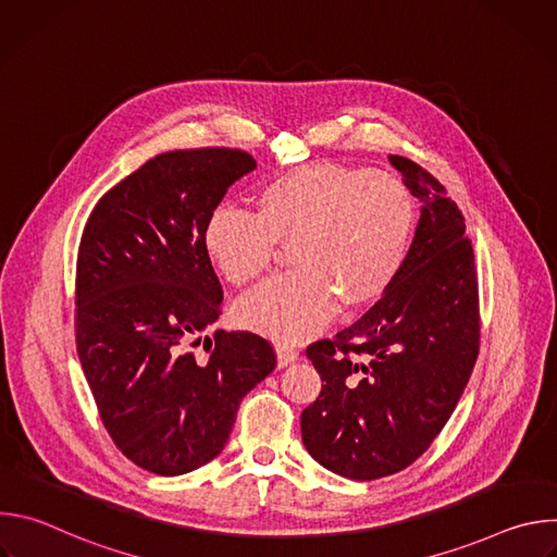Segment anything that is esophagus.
Listing matches in <instances>:
<instances>
[{
    "label": "esophagus",
    "mask_w": 557,
    "mask_h": 557,
    "mask_svg": "<svg viewBox=\"0 0 557 557\" xmlns=\"http://www.w3.org/2000/svg\"><path fill=\"white\" fill-rule=\"evenodd\" d=\"M275 352H277V366L280 368L290 366L299 357V352L293 346H288V344H275Z\"/></svg>",
    "instance_id": "1"
}]
</instances>
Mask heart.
Here are the masks:
<instances>
[{"label":"heart","instance_id":"heart-1","mask_svg":"<svg viewBox=\"0 0 557 557\" xmlns=\"http://www.w3.org/2000/svg\"><path fill=\"white\" fill-rule=\"evenodd\" d=\"M256 213L218 205L202 243L235 286L260 280L280 243L295 245L297 271L277 277L237 306L240 322L295 344L320 333L339 310L376 301L399 275L414 233L410 189L387 172L312 163L269 178Z\"/></svg>","mask_w":557,"mask_h":557}]
</instances>
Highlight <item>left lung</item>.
I'll return each mask as SVG.
<instances>
[{
  "instance_id": "left-lung-1",
  "label": "left lung",
  "mask_w": 557,
  "mask_h": 557,
  "mask_svg": "<svg viewBox=\"0 0 557 557\" xmlns=\"http://www.w3.org/2000/svg\"><path fill=\"white\" fill-rule=\"evenodd\" d=\"M392 168L421 202L406 262L381 299L308 359L324 385L301 412V441L322 467L374 481L412 465L449 421L481 342L479 280L465 218L410 158Z\"/></svg>"
}]
</instances>
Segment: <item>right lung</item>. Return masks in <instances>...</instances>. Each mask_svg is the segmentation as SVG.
<instances>
[{"label":"right lung","instance_id":"right-lung-1","mask_svg":"<svg viewBox=\"0 0 557 557\" xmlns=\"http://www.w3.org/2000/svg\"><path fill=\"white\" fill-rule=\"evenodd\" d=\"M253 170L240 149L158 153L97 202L78 245V361L116 447L158 475L213 460L240 401L277 363L249 331L205 335L222 312L205 224Z\"/></svg>","mask_w":557,"mask_h":557}]
</instances>
